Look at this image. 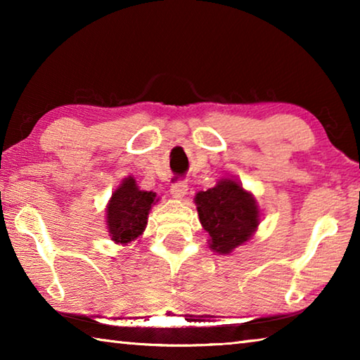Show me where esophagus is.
I'll return each instance as SVG.
<instances>
[{"mask_svg": "<svg viewBox=\"0 0 360 360\" xmlns=\"http://www.w3.org/2000/svg\"><path fill=\"white\" fill-rule=\"evenodd\" d=\"M169 192H172V195H173L174 198L186 197V195H187V184H186L184 181L174 182V184L172 186V188H169Z\"/></svg>", "mask_w": 360, "mask_h": 360, "instance_id": "obj_1", "label": "esophagus"}]
</instances>
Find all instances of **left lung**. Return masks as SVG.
Returning <instances> with one entry per match:
<instances>
[{"mask_svg": "<svg viewBox=\"0 0 360 360\" xmlns=\"http://www.w3.org/2000/svg\"><path fill=\"white\" fill-rule=\"evenodd\" d=\"M202 227L208 231L211 251L229 255L252 238L262 221L254 195L238 179L222 178L193 198Z\"/></svg>", "mask_w": 360, "mask_h": 360, "instance_id": "1", "label": "left lung"}]
</instances>
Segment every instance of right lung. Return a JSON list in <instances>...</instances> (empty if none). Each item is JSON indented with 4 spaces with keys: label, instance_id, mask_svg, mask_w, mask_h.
I'll list each match as a JSON object with an SVG mask.
<instances>
[{
    "label": "right lung",
    "instance_id": "1",
    "mask_svg": "<svg viewBox=\"0 0 360 360\" xmlns=\"http://www.w3.org/2000/svg\"><path fill=\"white\" fill-rule=\"evenodd\" d=\"M158 202L155 192L141 191L133 176L120 181L106 205L109 238L119 246H129L143 235L149 211Z\"/></svg>",
    "mask_w": 360,
    "mask_h": 360
}]
</instances>
